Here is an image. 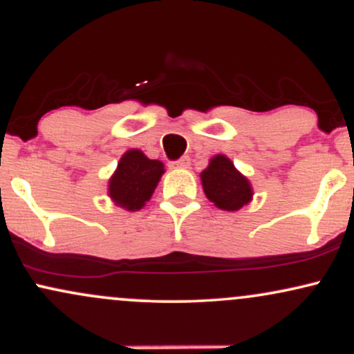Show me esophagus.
I'll list each match as a JSON object with an SVG mask.
<instances>
[{
    "instance_id": "34e87169",
    "label": "esophagus",
    "mask_w": 354,
    "mask_h": 354,
    "mask_svg": "<svg viewBox=\"0 0 354 354\" xmlns=\"http://www.w3.org/2000/svg\"><path fill=\"white\" fill-rule=\"evenodd\" d=\"M173 168H189V156H183L178 161H173Z\"/></svg>"
}]
</instances>
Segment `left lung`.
I'll return each mask as SVG.
<instances>
[{
  "mask_svg": "<svg viewBox=\"0 0 354 354\" xmlns=\"http://www.w3.org/2000/svg\"><path fill=\"white\" fill-rule=\"evenodd\" d=\"M201 183L208 200L226 211L243 208L253 196L250 181L223 154L209 161L208 168L201 173Z\"/></svg>",
  "mask_w": 354,
  "mask_h": 354,
  "instance_id": "1",
  "label": "left lung"
}]
</instances>
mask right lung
Returning <instances> with one entry per match:
<instances>
[{"label":"right lung","mask_w":354,"mask_h":354,"mask_svg":"<svg viewBox=\"0 0 354 354\" xmlns=\"http://www.w3.org/2000/svg\"><path fill=\"white\" fill-rule=\"evenodd\" d=\"M163 173L161 161L148 160L140 149H129L123 154L116 173L109 180V196L121 208L141 209L151 198Z\"/></svg>","instance_id":"right-lung-1"}]
</instances>
